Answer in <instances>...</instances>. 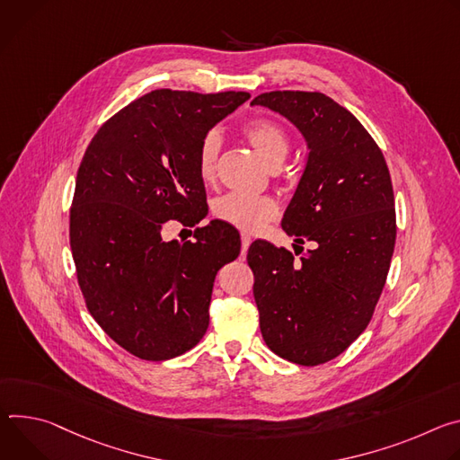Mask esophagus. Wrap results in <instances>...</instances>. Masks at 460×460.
<instances>
[{
    "label": "esophagus",
    "mask_w": 460,
    "mask_h": 460,
    "mask_svg": "<svg viewBox=\"0 0 460 460\" xmlns=\"http://www.w3.org/2000/svg\"><path fill=\"white\" fill-rule=\"evenodd\" d=\"M250 243H252V237H250V235H246V234H243V235H241V253H243V256H246V252H248Z\"/></svg>",
    "instance_id": "obj_1"
}]
</instances>
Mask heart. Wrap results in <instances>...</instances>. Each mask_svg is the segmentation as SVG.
<instances>
[{
    "instance_id": "b5f03b06",
    "label": "heart",
    "mask_w": 460,
    "mask_h": 460,
    "mask_svg": "<svg viewBox=\"0 0 460 460\" xmlns=\"http://www.w3.org/2000/svg\"><path fill=\"white\" fill-rule=\"evenodd\" d=\"M244 135L269 168L283 164L290 151V138L279 124L272 120H256L244 129ZM221 137L217 131L207 133L199 142L195 161L197 173L202 181L208 182L214 179ZM214 216L237 230L253 234L260 232L278 216V204L267 195H244L232 191L214 202Z\"/></svg>"
}]
</instances>
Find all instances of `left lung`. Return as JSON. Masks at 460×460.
Wrapping results in <instances>:
<instances>
[{"label": "left lung", "mask_w": 460, "mask_h": 460, "mask_svg": "<svg viewBox=\"0 0 460 460\" xmlns=\"http://www.w3.org/2000/svg\"><path fill=\"white\" fill-rule=\"evenodd\" d=\"M252 106L279 113L307 142L281 226L314 243L296 252L299 261L267 241L248 248L261 334L281 358L320 366L366 331L385 285L396 239L391 175L367 129L323 93L270 91Z\"/></svg>", "instance_id": "8db88e82"}]
</instances>
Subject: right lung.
I'll return each instance as SVG.
<instances>
[{"mask_svg":"<svg viewBox=\"0 0 460 460\" xmlns=\"http://www.w3.org/2000/svg\"><path fill=\"white\" fill-rule=\"evenodd\" d=\"M248 98L151 91L85 149L69 221L78 285L96 323L137 358H175L208 329L214 281L239 256V234L212 221L179 244L164 241L163 228L207 217L199 142Z\"/></svg>","mask_w":460,"mask_h":460,"instance_id":"right-lung-1","label":"right lung"}]
</instances>
